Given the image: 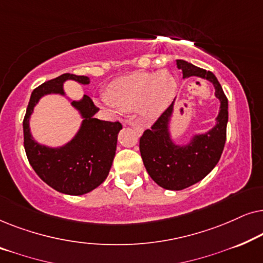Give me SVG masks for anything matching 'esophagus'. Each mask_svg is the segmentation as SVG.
<instances>
[{
    "instance_id": "esophagus-1",
    "label": "esophagus",
    "mask_w": 263,
    "mask_h": 263,
    "mask_svg": "<svg viewBox=\"0 0 263 263\" xmlns=\"http://www.w3.org/2000/svg\"><path fill=\"white\" fill-rule=\"evenodd\" d=\"M124 125H130V127H133L136 130V133H139V134H141L142 133V127L140 124H138V123H123Z\"/></svg>"
}]
</instances>
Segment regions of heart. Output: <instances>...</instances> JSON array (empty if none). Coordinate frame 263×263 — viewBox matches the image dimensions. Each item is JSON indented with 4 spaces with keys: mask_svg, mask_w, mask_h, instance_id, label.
Returning a JSON list of instances; mask_svg holds the SVG:
<instances>
[{
    "mask_svg": "<svg viewBox=\"0 0 263 263\" xmlns=\"http://www.w3.org/2000/svg\"><path fill=\"white\" fill-rule=\"evenodd\" d=\"M176 89L177 82L168 71L133 73L107 86L105 103L123 111L141 107L146 117L153 118L168 106Z\"/></svg>",
    "mask_w": 263,
    "mask_h": 263,
    "instance_id": "b5f03b06",
    "label": "heart"
}]
</instances>
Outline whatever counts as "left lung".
<instances>
[{
  "label": "left lung",
  "mask_w": 263,
  "mask_h": 263,
  "mask_svg": "<svg viewBox=\"0 0 263 263\" xmlns=\"http://www.w3.org/2000/svg\"><path fill=\"white\" fill-rule=\"evenodd\" d=\"M177 68L183 78L199 77L211 81L215 97L220 100L217 124L204 134L193 136L185 146L175 145L168 132L174 103L160 115L151 129L140 138V153L151 178L167 190H182L203 179L220 159L226 141L229 104L215 75L210 70L195 67L186 61L177 60Z\"/></svg>",
  "instance_id": "obj_1"
}]
</instances>
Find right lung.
I'll return each mask as SVG.
<instances>
[{
  "instance_id": "right-lung-1",
  "label": "right lung",
  "mask_w": 263,
  "mask_h": 263,
  "mask_svg": "<svg viewBox=\"0 0 263 263\" xmlns=\"http://www.w3.org/2000/svg\"><path fill=\"white\" fill-rule=\"evenodd\" d=\"M66 80H75L82 85L89 84L87 77L67 73L34 88L23 122L24 147L31 166L46 184L68 195H84L102 184L109 175L122 124L118 121L109 122L95 118L99 109L85 95L79 102H71V105L84 118L78 134L71 141L59 148L35 142L28 123L33 107L45 95L56 93L64 96L63 82Z\"/></svg>"
}]
</instances>
